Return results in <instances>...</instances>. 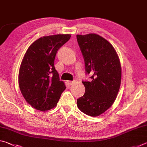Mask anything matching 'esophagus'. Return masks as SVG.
Listing matches in <instances>:
<instances>
[{
    "label": "esophagus",
    "mask_w": 147,
    "mask_h": 147,
    "mask_svg": "<svg viewBox=\"0 0 147 147\" xmlns=\"http://www.w3.org/2000/svg\"><path fill=\"white\" fill-rule=\"evenodd\" d=\"M67 83L68 85L71 86V85H73V84L74 82L73 81H67Z\"/></svg>",
    "instance_id": "1"
}]
</instances>
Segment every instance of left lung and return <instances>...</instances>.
Listing matches in <instances>:
<instances>
[{"label":"left lung","instance_id":"8db88e82","mask_svg":"<svg viewBox=\"0 0 147 147\" xmlns=\"http://www.w3.org/2000/svg\"><path fill=\"white\" fill-rule=\"evenodd\" d=\"M86 74L91 81H82L84 95L77 99V106L86 115L96 117L110 108L120 88L121 67L113 46L95 34L77 35Z\"/></svg>","mask_w":147,"mask_h":147}]
</instances>
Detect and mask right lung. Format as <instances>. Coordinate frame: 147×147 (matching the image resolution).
<instances>
[{
    "mask_svg": "<svg viewBox=\"0 0 147 147\" xmlns=\"http://www.w3.org/2000/svg\"><path fill=\"white\" fill-rule=\"evenodd\" d=\"M71 38L70 34L44 36L26 52L20 67L19 85L27 102L47 111L56 106L65 86L54 67L57 52Z\"/></svg>",
    "mask_w": 147,
    "mask_h": 147,
    "instance_id": "obj_1",
    "label": "right lung"
}]
</instances>
